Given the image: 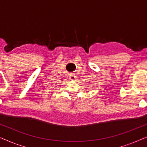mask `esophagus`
I'll use <instances>...</instances> for the list:
<instances>
[{"label":"esophagus","mask_w":147,"mask_h":147,"mask_svg":"<svg viewBox=\"0 0 147 147\" xmlns=\"http://www.w3.org/2000/svg\"><path fill=\"white\" fill-rule=\"evenodd\" d=\"M69 78L71 80H74L76 79V76L74 75V74H69Z\"/></svg>","instance_id":"obj_1"}]
</instances>
